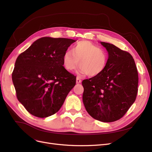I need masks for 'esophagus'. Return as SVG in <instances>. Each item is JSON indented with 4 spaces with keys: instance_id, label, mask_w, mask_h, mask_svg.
<instances>
[{
    "instance_id": "esophagus-1",
    "label": "esophagus",
    "mask_w": 152,
    "mask_h": 152,
    "mask_svg": "<svg viewBox=\"0 0 152 152\" xmlns=\"http://www.w3.org/2000/svg\"><path fill=\"white\" fill-rule=\"evenodd\" d=\"M81 79H80V78H79V77H77V79H76V83L77 84H80V82H81Z\"/></svg>"
}]
</instances>
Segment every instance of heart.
<instances>
[{"instance_id":"heart-1","label":"heart","mask_w":152,"mask_h":152,"mask_svg":"<svg viewBox=\"0 0 152 152\" xmlns=\"http://www.w3.org/2000/svg\"><path fill=\"white\" fill-rule=\"evenodd\" d=\"M108 54L105 50L90 41L82 40L63 56V63L68 71H74L79 65L80 71L90 77L100 75L107 67Z\"/></svg>"}]
</instances>
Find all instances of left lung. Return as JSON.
<instances>
[{"mask_svg": "<svg viewBox=\"0 0 152 152\" xmlns=\"http://www.w3.org/2000/svg\"><path fill=\"white\" fill-rule=\"evenodd\" d=\"M101 44L108 53L107 65L100 75L82 81V99L92 117L112 122L121 118L135 102L138 73L130 53L112 44Z\"/></svg>", "mask_w": 152, "mask_h": 152, "instance_id": "left-lung-1", "label": "left lung"}]
</instances>
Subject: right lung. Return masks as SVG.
<instances>
[{
	"label": "right lung",
	"instance_id": "add662e5",
	"mask_svg": "<svg viewBox=\"0 0 152 152\" xmlns=\"http://www.w3.org/2000/svg\"><path fill=\"white\" fill-rule=\"evenodd\" d=\"M76 40L40 38L16 59L12 80L18 101L30 114L45 118L59 111L76 84L63 56Z\"/></svg>",
	"mask_w": 152,
	"mask_h": 152
}]
</instances>
